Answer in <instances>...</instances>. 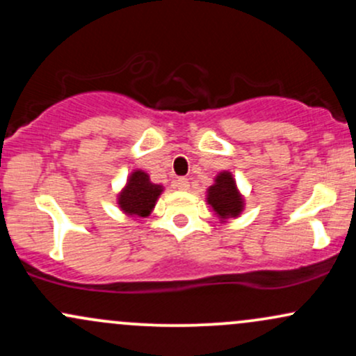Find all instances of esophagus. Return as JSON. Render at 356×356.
Instances as JSON below:
<instances>
[{
    "label": "esophagus",
    "mask_w": 356,
    "mask_h": 356,
    "mask_svg": "<svg viewBox=\"0 0 356 356\" xmlns=\"http://www.w3.org/2000/svg\"><path fill=\"white\" fill-rule=\"evenodd\" d=\"M175 187H177L179 191H187L189 189V181H187L186 177H179L177 181H175Z\"/></svg>",
    "instance_id": "esophagus-1"
}]
</instances>
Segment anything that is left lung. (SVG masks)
Listing matches in <instances>:
<instances>
[{
    "mask_svg": "<svg viewBox=\"0 0 356 356\" xmlns=\"http://www.w3.org/2000/svg\"><path fill=\"white\" fill-rule=\"evenodd\" d=\"M206 202L220 222L236 219L244 211V195L241 194L234 175L222 170L214 177V184L207 187Z\"/></svg>",
    "mask_w": 356,
    "mask_h": 356,
    "instance_id": "1",
    "label": "left lung"
}]
</instances>
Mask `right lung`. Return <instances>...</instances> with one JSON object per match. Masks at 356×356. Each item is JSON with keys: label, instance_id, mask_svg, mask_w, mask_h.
I'll return each mask as SVG.
<instances>
[{"label": "right lung", "instance_id": "1", "mask_svg": "<svg viewBox=\"0 0 356 356\" xmlns=\"http://www.w3.org/2000/svg\"><path fill=\"white\" fill-rule=\"evenodd\" d=\"M162 192L164 186L150 181L145 170L136 169L129 174L125 186L117 194L118 209L134 219L149 218Z\"/></svg>", "mask_w": 356, "mask_h": 356}]
</instances>
